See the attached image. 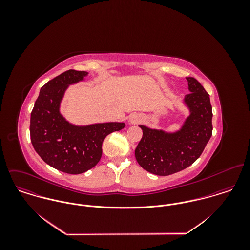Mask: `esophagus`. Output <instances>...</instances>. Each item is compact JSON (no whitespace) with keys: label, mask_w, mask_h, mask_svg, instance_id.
<instances>
[{"label":"esophagus","mask_w":250,"mask_h":250,"mask_svg":"<svg viewBox=\"0 0 250 250\" xmlns=\"http://www.w3.org/2000/svg\"><path fill=\"white\" fill-rule=\"evenodd\" d=\"M142 121V116L140 114H134L130 117V123L131 124H138Z\"/></svg>","instance_id":"1"}]
</instances>
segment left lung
Masks as SVG:
<instances>
[{
    "label": "left lung",
    "mask_w": 250,
    "mask_h": 250,
    "mask_svg": "<svg viewBox=\"0 0 250 250\" xmlns=\"http://www.w3.org/2000/svg\"><path fill=\"white\" fill-rule=\"evenodd\" d=\"M190 93L184 102L189 115L175 133L140 126L143 138L135 150L139 165L146 171L167 176L191 166L202 154L212 137V106L210 95L192 77L186 78Z\"/></svg>",
    "instance_id": "8db88e82"
}]
</instances>
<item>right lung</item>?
Listing matches in <instances>:
<instances>
[{"mask_svg":"<svg viewBox=\"0 0 250 250\" xmlns=\"http://www.w3.org/2000/svg\"><path fill=\"white\" fill-rule=\"evenodd\" d=\"M86 75L87 72L70 69L49 81L41 87L31 113V142L36 153L46 164L68 174L94 167L102 157L107 135L125 127L120 122L75 126L61 114L64 91Z\"/></svg>","mask_w":250,"mask_h":250,"instance_id":"obj_1","label":"right lung"}]
</instances>
